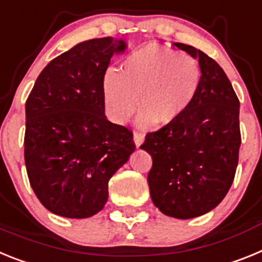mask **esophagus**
I'll list each match as a JSON object with an SVG mask.
<instances>
[{
  "instance_id": "obj_1",
  "label": "esophagus",
  "mask_w": 262,
  "mask_h": 262,
  "mask_svg": "<svg viewBox=\"0 0 262 262\" xmlns=\"http://www.w3.org/2000/svg\"><path fill=\"white\" fill-rule=\"evenodd\" d=\"M144 140H145V134L138 133V132H134L133 141H134V145H136V147H140L141 145L144 144Z\"/></svg>"
}]
</instances>
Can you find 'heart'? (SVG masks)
Listing matches in <instances>:
<instances>
[{
  "label": "heart",
  "instance_id": "b5f03b06",
  "mask_svg": "<svg viewBox=\"0 0 262 262\" xmlns=\"http://www.w3.org/2000/svg\"><path fill=\"white\" fill-rule=\"evenodd\" d=\"M202 84V70L192 56L147 45L124 59L118 72L104 76L106 112L125 124L140 108L138 125L165 126L178 120L192 104Z\"/></svg>",
  "mask_w": 262,
  "mask_h": 262
}]
</instances>
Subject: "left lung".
Masks as SVG:
<instances>
[{
  "mask_svg": "<svg viewBox=\"0 0 262 262\" xmlns=\"http://www.w3.org/2000/svg\"><path fill=\"white\" fill-rule=\"evenodd\" d=\"M174 45L198 59L199 92L178 120L147 133L141 149L153 159L147 183L154 206L175 219H191L213 210L235 178L240 103L213 59L185 43Z\"/></svg>",
  "mask_w": 262,
  "mask_h": 262,
  "instance_id": "1",
  "label": "left lung"
}]
</instances>
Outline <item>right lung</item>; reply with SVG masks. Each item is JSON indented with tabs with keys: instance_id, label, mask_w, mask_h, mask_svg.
Instances as JSON below:
<instances>
[{
	"instance_id": "1",
	"label": "right lung",
	"mask_w": 262,
	"mask_h": 262,
	"mask_svg": "<svg viewBox=\"0 0 262 262\" xmlns=\"http://www.w3.org/2000/svg\"><path fill=\"white\" fill-rule=\"evenodd\" d=\"M125 50L112 36L77 43L43 68L27 97V177L55 215L84 219L103 210L109 179L136 149L132 132L108 121L104 103L106 68Z\"/></svg>"
}]
</instances>
